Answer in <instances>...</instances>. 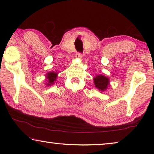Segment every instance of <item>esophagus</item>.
<instances>
[{
  "instance_id": "esophagus-1",
  "label": "esophagus",
  "mask_w": 154,
  "mask_h": 154,
  "mask_svg": "<svg viewBox=\"0 0 154 154\" xmlns=\"http://www.w3.org/2000/svg\"><path fill=\"white\" fill-rule=\"evenodd\" d=\"M76 57L77 58H79V59H81L82 58V56H83V54H82V52H77V53L76 54Z\"/></svg>"
}]
</instances>
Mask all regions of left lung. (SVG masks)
<instances>
[{"instance_id":"obj_1","label":"left lung","mask_w":154,"mask_h":154,"mask_svg":"<svg viewBox=\"0 0 154 154\" xmlns=\"http://www.w3.org/2000/svg\"><path fill=\"white\" fill-rule=\"evenodd\" d=\"M94 84L96 87L101 91L105 90L107 88V85L109 84V80L107 77L103 75H98L94 79Z\"/></svg>"}]
</instances>
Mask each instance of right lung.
I'll use <instances>...</instances> for the list:
<instances>
[{"label": "right lung", "mask_w": 154, "mask_h": 154, "mask_svg": "<svg viewBox=\"0 0 154 154\" xmlns=\"http://www.w3.org/2000/svg\"><path fill=\"white\" fill-rule=\"evenodd\" d=\"M56 77H57V73H55L54 72H50L48 73L47 75V77H48V83H47L48 85H50L51 84H53L54 82L56 79Z\"/></svg>", "instance_id": "obj_1"}]
</instances>
